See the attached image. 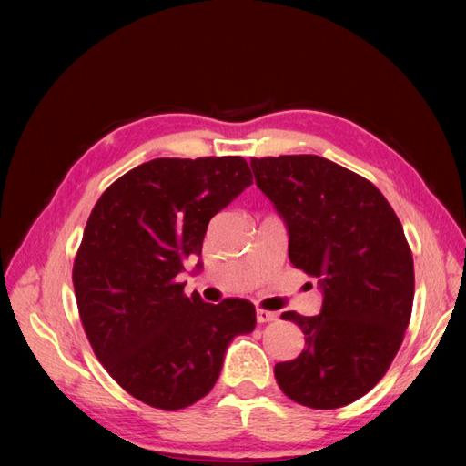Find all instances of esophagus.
<instances>
[{
	"label": "esophagus",
	"instance_id": "34e87169",
	"mask_svg": "<svg viewBox=\"0 0 466 466\" xmlns=\"http://www.w3.org/2000/svg\"><path fill=\"white\" fill-rule=\"evenodd\" d=\"M256 319H258V323L274 321L276 319V313L274 311H268V309H256Z\"/></svg>",
	"mask_w": 466,
	"mask_h": 466
}]
</instances>
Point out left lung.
<instances>
[{
    "label": "left lung",
    "instance_id": "1",
    "mask_svg": "<svg viewBox=\"0 0 466 466\" xmlns=\"http://www.w3.org/2000/svg\"><path fill=\"white\" fill-rule=\"evenodd\" d=\"M256 184L286 222L288 256L318 279V316L284 311L306 348L278 363L299 405L338 409L380 383L403 343L415 296L413 256L391 204L373 184L316 155L250 160Z\"/></svg>",
    "mask_w": 466,
    "mask_h": 466
}]
</instances>
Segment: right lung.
<instances>
[{
  "instance_id": "1",
  "label": "right lung",
  "mask_w": 466,
  "mask_h": 466,
  "mask_svg": "<svg viewBox=\"0 0 466 466\" xmlns=\"http://www.w3.org/2000/svg\"><path fill=\"white\" fill-rule=\"evenodd\" d=\"M250 184L242 157L155 158L96 200L75 256V298L96 360L138 401L162 410L197 403L230 341L254 331L248 299L214 306L177 282L202 254L212 216Z\"/></svg>"
}]
</instances>
